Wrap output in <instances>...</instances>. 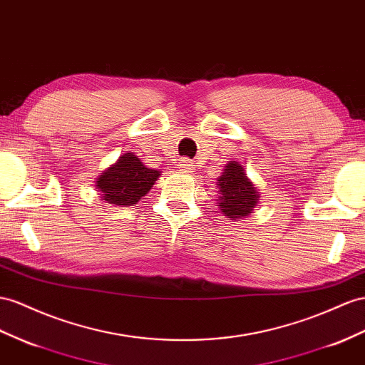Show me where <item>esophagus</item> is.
Masks as SVG:
<instances>
[{
	"instance_id": "esophagus-1",
	"label": "esophagus",
	"mask_w": 365,
	"mask_h": 365,
	"mask_svg": "<svg viewBox=\"0 0 365 365\" xmlns=\"http://www.w3.org/2000/svg\"><path fill=\"white\" fill-rule=\"evenodd\" d=\"M194 163L192 160H190V158H182V160L179 162V170L182 173H192L194 171Z\"/></svg>"
}]
</instances>
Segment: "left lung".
<instances>
[{"label":"left lung","instance_id":"obj_1","mask_svg":"<svg viewBox=\"0 0 365 365\" xmlns=\"http://www.w3.org/2000/svg\"><path fill=\"white\" fill-rule=\"evenodd\" d=\"M220 211L228 219L245 217L257 205L259 194L255 185L247 179L244 166L231 162L225 166L222 177H219Z\"/></svg>","mask_w":365,"mask_h":365}]
</instances>
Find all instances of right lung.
Returning <instances> with one entry per match:
<instances>
[{
	"mask_svg": "<svg viewBox=\"0 0 365 365\" xmlns=\"http://www.w3.org/2000/svg\"><path fill=\"white\" fill-rule=\"evenodd\" d=\"M158 175L160 171L149 170L138 157L126 153L98 177L97 188L108 203L130 207L151 190Z\"/></svg>",
	"mask_w": 365,
	"mask_h": 365,
	"instance_id": "obj_1",
	"label": "right lung"
}]
</instances>
